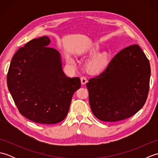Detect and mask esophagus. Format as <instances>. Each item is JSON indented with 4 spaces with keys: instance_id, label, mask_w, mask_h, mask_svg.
<instances>
[{
    "instance_id": "obj_1",
    "label": "esophagus",
    "mask_w": 158,
    "mask_h": 158,
    "mask_svg": "<svg viewBox=\"0 0 158 158\" xmlns=\"http://www.w3.org/2000/svg\"><path fill=\"white\" fill-rule=\"evenodd\" d=\"M81 84L82 85H85V83L88 82V81H87V79H86L85 77H82L81 78Z\"/></svg>"
}]
</instances>
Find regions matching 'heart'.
<instances>
[{"label": "heart", "mask_w": 158, "mask_h": 158, "mask_svg": "<svg viewBox=\"0 0 158 158\" xmlns=\"http://www.w3.org/2000/svg\"><path fill=\"white\" fill-rule=\"evenodd\" d=\"M99 51V47L94 45L87 48L81 52L82 55H94L86 65L87 72L90 74H97L102 72L108 66L109 62V54L106 52L98 53ZM66 62L69 64H74L75 63V60L70 55L66 56Z\"/></svg>", "instance_id": "heart-1"}]
</instances>
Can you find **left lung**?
I'll list each match as a JSON object with an SVG mask.
<instances>
[{
    "mask_svg": "<svg viewBox=\"0 0 158 158\" xmlns=\"http://www.w3.org/2000/svg\"><path fill=\"white\" fill-rule=\"evenodd\" d=\"M150 64L138 45L124 48L86 87L92 111L104 122L135 115L145 105L149 89Z\"/></svg>",
    "mask_w": 158,
    "mask_h": 158,
    "instance_id": "1",
    "label": "left lung"
}]
</instances>
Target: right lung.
Masks as SVG:
<instances>
[{
    "mask_svg": "<svg viewBox=\"0 0 158 158\" xmlns=\"http://www.w3.org/2000/svg\"><path fill=\"white\" fill-rule=\"evenodd\" d=\"M48 36L32 39L13 56L7 86L19 113L39 123H57L65 118L72 97L81 87L79 77H66L62 58L49 48Z\"/></svg>",
    "mask_w": 158,
    "mask_h": 158,
    "instance_id": "1",
    "label": "right lung"
}]
</instances>
